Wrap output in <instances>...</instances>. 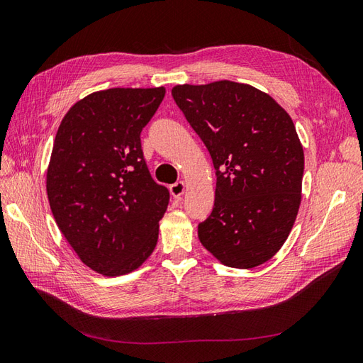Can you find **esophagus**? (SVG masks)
I'll list each match as a JSON object with an SVG mask.
<instances>
[{
  "mask_svg": "<svg viewBox=\"0 0 363 363\" xmlns=\"http://www.w3.org/2000/svg\"><path fill=\"white\" fill-rule=\"evenodd\" d=\"M185 191V182L184 181H178L170 185V193L173 198H181Z\"/></svg>",
  "mask_w": 363,
  "mask_h": 363,
  "instance_id": "34e87169",
  "label": "esophagus"
}]
</instances>
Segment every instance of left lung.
Segmentation results:
<instances>
[{"instance_id":"left-lung-1","label":"left lung","mask_w":363,"mask_h":363,"mask_svg":"<svg viewBox=\"0 0 363 363\" xmlns=\"http://www.w3.org/2000/svg\"><path fill=\"white\" fill-rule=\"evenodd\" d=\"M172 95L216 170L201 244L227 267L267 262L290 235L302 198L303 148L290 115L267 93L227 79L176 86Z\"/></svg>"}]
</instances>
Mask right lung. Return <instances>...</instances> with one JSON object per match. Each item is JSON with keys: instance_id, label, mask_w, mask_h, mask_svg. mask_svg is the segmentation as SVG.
<instances>
[{"instance_id": "obj_1", "label": "right lung", "mask_w": 363, "mask_h": 363, "mask_svg": "<svg viewBox=\"0 0 363 363\" xmlns=\"http://www.w3.org/2000/svg\"><path fill=\"white\" fill-rule=\"evenodd\" d=\"M165 89L95 91L62 118L48 169L53 218L91 270L127 274L153 253L170 193L147 169L141 132Z\"/></svg>"}]
</instances>
